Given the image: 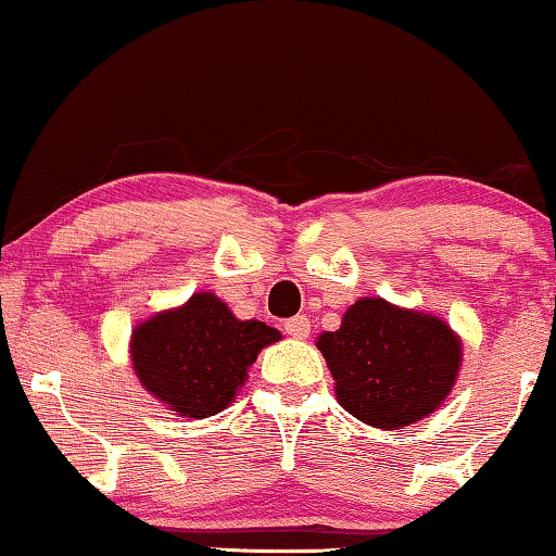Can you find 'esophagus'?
I'll list each match as a JSON object with an SVG mask.
<instances>
[{"label":"esophagus","mask_w":556,"mask_h":556,"mask_svg":"<svg viewBox=\"0 0 556 556\" xmlns=\"http://www.w3.org/2000/svg\"><path fill=\"white\" fill-rule=\"evenodd\" d=\"M283 331L288 333V337H293V339H308L311 321H308L306 316H293V318H288V321L283 324Z\"/></svg>","instance_id":"34e87169"}]
</instances>
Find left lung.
I'll list each match as a JSON object with an SVG mask.
<instances>
[{"label":"left lung","mask_w":556,"mask_h":556,"mask_svg":"<svg viewBox=\"0 0 556 556\" xmlns=\"http://www.w3.org/2000/svg\"><path fill=\"white\" fill-rule=\"evenodd\" d=\"M339 405L382 430L407 428L443 405L460 369V339L443 318L359 299L316 341Z\"/></svg>","instance_id":"8db88e82"}]
</instances>
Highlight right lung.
<instances>
[{
	"label": "right lung",
	"mask_w": 556,
	"mask_h": 556,
	"mask_svg": "<svg viewBox=\"0 0 556 556\" xmlns=\"http://www.w3.org/2000/svg\"><path fill=\"white\" fill-rule=\"evenodd\" d=\"M280 331L240 321L215 293H194L185 306L162 311L131 333V364L143 390L181 417L217 415L248 379L263 346Z\"/></svg>",
	"instance_id": "obj_1"
}]
</instances>
